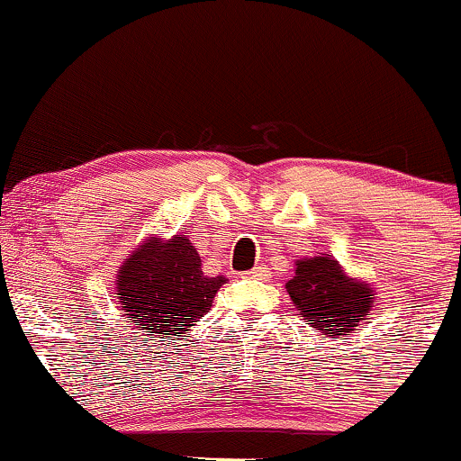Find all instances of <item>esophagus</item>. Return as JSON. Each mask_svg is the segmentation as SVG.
I'll use <instances>...</instances> for the list:
<instances>
[{"label":"esophagus","instance_id":"1","mask_svg":"<svg viewBox=\"0 0 461 461\" xmlns=\"http://www.w3.org/2000/svg\"><path fill=\"white\" fill-rule=\"evenodd\" d=\"M248 274H250L252 278H258V281H266V278H270V270H267V267H263V266L255 267V270L248 272Z\"/></svg>","mask_w":461,"mask_h":461}]
</instances>
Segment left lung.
Instances as JSON below:
<instances>
[{"label":"left lung","mask_w":461,"mask_h":461,"mask_svg":"<svg viewBox=\"0 0 461 461\" xmlns=\"http://www.w3.org/2000/svg\"><path fill=\"white\" fill-rule=\"evenodd\" d=\"M285 289L300 318L327 338L353 333L368 320L376 303L375 287L350 276L330 255L296 258L294 278Z\"/></svg>","instance_id":"8db88e82"}]
</instances>
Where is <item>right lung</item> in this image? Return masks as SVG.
<instances>
[{
	"label": "right lung",
	"mask_w": 461,
	"mask_h": 461,
	"mask_svg": "<svg viewBox=\"0 0 461 461\" xmlns=\"http://www.w3.org/2000/svg\"><path fill=\"white\" fill-rule=\"evenodd\" d=\"M224 276H206L187 235L148 237L119 266L117 304L141 333L183 338L213 307Z\"/></svg>",
	"instance_id": "add662e5"
}]
</instances>
